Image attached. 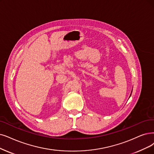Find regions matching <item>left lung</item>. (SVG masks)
<instances>
[{
    "label": "left lung",
    "instance_id": "left-lung-1",
    "mask_svg": "<svg viewBox=\"0 0 154 154\" xmlns=\"http://www.w3.org/2000/svg\"><path fill=\"white\" fill-rule=\"evenodd\" d=\"M131 92H132V91H131Z\"/></svg>",
    "mask_w": 154,
    "mask_h": 154
}]
</instances>
